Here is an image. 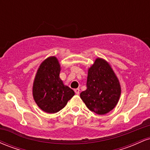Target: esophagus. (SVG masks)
Masks as SVG:
<instances>
[{"label": "esophagus", "mask_w": 150, "mask_h": 150, "mask_svg": "<svg viewBox=\"0 0 150 150\" xmlns=\"http://www.w3.org/2000/svg\"><path fill=\"white\" fill-rule=\"evenodd\" d=\"M75 92L76 94H79V93H80V89L79 88L75 89Z\"/></svg>", "instance_id": "obj_1"}]
</instances>
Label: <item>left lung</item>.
I'll return each instance as SVG.
<instances>
[{
  "label": "left lung",
  "instance_id": "obj_1",
  "mask_svg": "<svg viewBox=\"0 0 150 150\" xmlns=\"http://www.w3.org/2000/svg\"><path fill=\"white\" fill-rule=\"evenodd\" d=\"M119 82L109 64L101 58L96 59L88 70L87 89L80 97L90 111L103 115L109 112L119 100Z\"/></svg>",
  "mask_w": 150,
  "mask_h": 150
}]
</instances>
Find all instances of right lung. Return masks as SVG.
I'll list each match as a JSON object with an SVG mask.
<instances>
[{
  "instance_id": "1",
  "label": "right lung",
  "mask_w": 150,
  "mask_h": 150,
  "mask_svg": "<svg viewBox=\"0 0 150 150\" xmlns=\"http://www.w3.org/2000/svg\"><path fill=\"white\" fill-rule=\"evenodd\" d=\"M61 66L54 56L48 58L39 66L33 85V97L41 109L54 113L64 108L75 92L63 85L59 77Z\"/></svg>"
}]
</instances>
